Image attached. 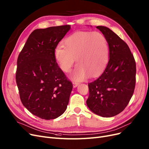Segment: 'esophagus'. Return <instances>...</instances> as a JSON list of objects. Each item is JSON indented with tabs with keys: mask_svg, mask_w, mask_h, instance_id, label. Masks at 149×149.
Here are the masks:
<instances>
[{
	"mask_svg": "<svg viewBox=\"0 0 149 149\" xmlns=\"http://www.w3.org/2000/svg\"><path fill=\"white\" fill-rule=\"evenodd\" d=\"M72 84H73V87L74 88H76L77 86L79 85V83H77V82H75V81H74Z\"/></svg>",
	"mask_w": 149,
	"mask_h": 149,
	"instance_id": "1",
	"label": "esophagus"
}]
</instances>
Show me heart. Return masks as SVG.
<instances>
[{
  "label": "heart",
  "instance_id": "b5f03b06",
  "mask_svg": "<svg viewBox=\"0 0 149 149\" xmlns=\"http://www.w3.org/2000/svg\"><path fill=\"white\" fill-rule=\"evenodd\" d=\"M63 45L56 47L54 56L64 72L70 71L76 58L77 64L70 75L73 80H84L89 75L95 77L106 68L109 49L106 38L102 33L77 31L65 38Z\"/></svg>",
  "mask_w": 149,
  "mask_h": 149
}]
</instances>
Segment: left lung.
Masks as SVG:
<instances>
[{
  "label": "left lung",
  "mask_w": 149,
  "mask_h": 149,
  "mask_svg": "<svg viewBox=\"0 0 149 149\" xmlns=\"http://www.w3.org/2000/svg\"><path fill=\"white\" fill-rule=\"evenodd\" d=\"M96 28L106 37L109 60L103 73L88 84L87 106L102 117H112L122 112L133 95L136 84V63L130 49L123 40L105 26Z\"/></svg>",
  "instance_id": "8db88e82"
}]
</instances>
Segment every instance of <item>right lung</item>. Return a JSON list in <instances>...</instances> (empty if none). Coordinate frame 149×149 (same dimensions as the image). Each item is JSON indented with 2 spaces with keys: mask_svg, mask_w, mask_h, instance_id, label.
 Here are the masks:
<instances>
[{
  "mask_svg": "<svg viewBox=\"0 0 149 149\" xmlns=\"http://www.w3.org/2000/svg\"><path fill=\"white\" fill-rule=\"evenodd\" d=\"M70 28L64 25L34 30L18 58L16 81L21 102L42 119L58 118L68 105L72 84L59 68L54 52Z\"/></svg>",
  "mask_w": 149,
  "mask_h": 149,
  "instance_id": "right-lung-1",
  "label": "right lung"
}]
</instances>
